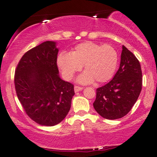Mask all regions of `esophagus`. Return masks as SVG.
<instances>
[{
  "label": "esophagus",
  "mask_w": 157,
  "mask_h": 157,
  "mask_svg": "<svg viewBox=\"0 0 157 157\" xmlns=\"http://www.w3.org/2000/svg\"><path fill=\"white\" fill-rule=\"evenodd\" d=\"M82 90H83V87H78V86H75V87H74V90H75V93L79 92V91Z\"/></svg>",
  "instance_id": "esophagus-1"
}]
</instances>
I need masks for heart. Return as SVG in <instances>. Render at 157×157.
<instances>
[{
  "mask_svg": "<svg viewBox=\"0 0 157 157\" xmlns=\"http://www.w3.org/2000/svg\"><path fill=\"white\" fill-rule=\"evenodd\" d=\"M119 63L117 50L110 45L101 46L91 41L79 44L71 52H61L57 57V64L63 77L71 80L77 72L85 71L76 79L79 84L106 82L113 76Z\"/></svg>",
  "mask_w": 157,
  "mask_h": 157,
  "instance_id": "1",
  "label": "heart"
}]
</instances>
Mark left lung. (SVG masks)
Here are the masks:
<instances>
[{
  "label": "left lung",
  "instance_id": "left-lung-1",
  "mask_svg": "<svg viewBox=\"0 0 157 157\" xmlns=\"http://www.w3.org/2000/svg\"><path fill=\"white\" fill-rule=\"evenodd\" d=\"M140 61L122 46L120 66L114 77L96 90V111L107 119H117L129 113L138 99L142 84Z\"/></svg>",
  "mask_w": 157,
  "mask_h": 157
}]
</instances>
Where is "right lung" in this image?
Wrapping results in <instances>:
<instances>
[{"instance_id":"right-lung-1","label":"right lung","mask_w":157,"mask_h":157,"mask_svg":"<svg viewBox=\"0 0 157 157\" xmlns=\"http://www.w3.org/2000/svg\"><path fill=\"white\" fill-rule=\"evenodd\" d=\"M56 45L47 40L31 49L15 70L17 98L26 114L40 125L54 126L64 120L75 95L73 84L59 76Z\"/></svg>"}]
</instances>
